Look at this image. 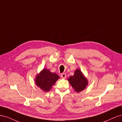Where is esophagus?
Here are the masks:
<instances>
[{
    "mask_svg": "<svg viewBox=\"0 0 122 122\" xmlns=\"http://www.w3.org/2000/svg\"><path fill=\"white\" fill-rule=\"evenodd\" d=\"M61 77L62 79H65L66 78V74L65 73H62L61 74Z\"/></svg>",
    "mask_w": 122,
    "mask_h": 122,
    "instance_id": "1",
    "label": "esophagus"
}]
</instances>
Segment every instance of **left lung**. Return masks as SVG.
I'll return each mask as SVG.
<instances>
[{
  "instance_id": "obj_1",
  "label": "left lung",
  "mask_w": 122,
  "mask_h": 122,
  "mask_svg": "<svg viewBox=\"0 0 122 122\" xmlns=\"http://www.w3.org/2000/svg\"><path fill=\"white\" fill-rule=\"evenodd\" d=\"M68 80L77 93H79L84 90L88 84L87 78L79 69L75 70L74 74L70 76Z\"/></svg>"
}]
</instances>
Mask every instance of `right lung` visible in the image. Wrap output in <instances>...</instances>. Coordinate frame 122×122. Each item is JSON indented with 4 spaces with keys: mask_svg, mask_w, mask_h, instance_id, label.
<instances>
[{
    "mask_svg": "<svg viewBox=\"0 0 122 122\" xmlns=\"http://www.w3.org/2000/svg\"><path fill=\"white\" fill-rule=\"evenodd\" d=\"M60 78L57 74L52 73L50 70L43 69L36 75L35 78V83L38 87L43 91H49L56 81Z\"/></svg>",
    "mask_w": 122,
    "mask_h": 122,
    "instance_id": "right-lung-1",
    "label": "right lung"
}]
</instances>
